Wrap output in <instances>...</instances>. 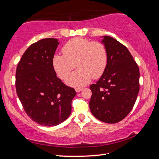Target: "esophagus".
<instances>
[{"mask_svg": "<svg viewBox=\"0 0 159 159\" xmlns=\"http://www.w3.org/2000/svg\"><path fill=\"white\" fill-rule=\"evenodd\" d=\"M82 90H83V88H75V90H76V93H80Z\"/></svg>", "mask_w": 159, "mask_h": 159, "instance_id": "34e87169", "label": "esophagus"}]
</instances>
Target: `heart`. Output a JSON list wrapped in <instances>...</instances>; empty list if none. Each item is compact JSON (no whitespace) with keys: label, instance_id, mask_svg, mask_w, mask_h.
Listing matches in <instances>:
<instances>
[{"label":"heart","instance_id":"b5f03b06","mask_svg":"<svg viewBox=\"0 0 159 159\" xmlns=\"http://www.w3.org/2000/svg\"><path fill=\"white\" fill-rule=\"evenodd\" d=\"M61 50L63 54H55L52 59L53 68L61 79H66L76 66L79 67L67 79L69 85L84 86L91 78L99 79L105 71L108 53L101 42L74 38L66 42Z\"/></svg>","mask_w":159,"mask_h":159}]
</instances>
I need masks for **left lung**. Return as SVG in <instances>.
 Returning a JSON list of instances; mask_svg holds the SVG:
<instances>
[{"label": "left lung", "instance_id": "left-lung-1", "mask_svg": "<svg viewBox=\"0 0 159 159\" xmlns=\"http://www.w3.org/2000/svg\"><path fill=\"white\" fill-rule=\"evenodd\" d=\"M102 43L107 48L108 61L100 79L90 86L89 105L98 120L116 123L133 108L139 90V70L125 45L107 36Z\"/></svg>", "mask_w": 159, "mask_h": 159}]
</instances>
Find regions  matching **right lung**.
Segmentation results:
<instances>
[{"label":"right lung","mask_w":159,"mask_h":159,"mask_svg":"<svg viewBox=\"0 0 159 159\" xmlns=\"http://www.w3.org/2000/svg\"><path fill=\"white\" fill-rule=\"evenodd\" d=\"M60 43L44 39L31 44L19 61L16 91L23 108L34 122L45 126L60 124L71 112L76 95L56 76L52 59Z\"/></svg>","instance_id":"obj_1"}]
</instances>
